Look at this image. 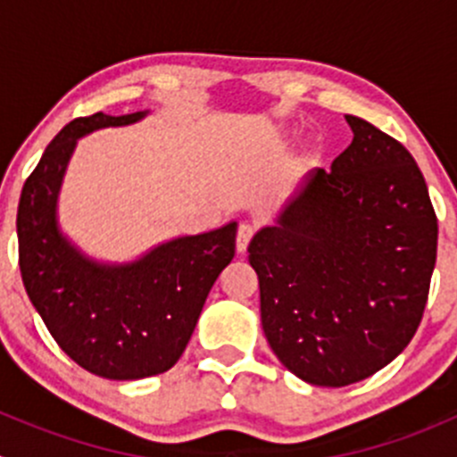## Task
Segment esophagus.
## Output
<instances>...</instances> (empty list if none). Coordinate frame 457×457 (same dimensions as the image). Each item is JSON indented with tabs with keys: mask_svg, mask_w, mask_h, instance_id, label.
Here are the masks:
<instances>
[{
	"mask_svg": "<svg viewBox=\"0 0 457 457\" xmlns=\"http://www.w3.org/2000/svg\"><path fill=\"white\" fill-rule=\"evenodd\" d=\"M252 237H254V225L252 223H241V228H238V234H237V250L241 252H247V245H250Z\"/></svg>",
	"mask_w": 457,
	"mask_h": 457,
	"instance_id": "obj_1",
	"label": "esophagus"
}]
</instances>
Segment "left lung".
Returning a JSON list of instances; mask_svg holds the SVG:
<instances>
[{"label": "left lung", "instance_id": "8db88e82", "mask_svg": "<svg viewBox=\"0 0 457 457\" xmlns=\"http://www.w3.org/2000/svg\"><path fill=\"white\" fill-rule=\"evenodd\" d=\"M353 141L303 177L250 265L271 352L316 386H347L411 343L436 267L437 219L407 147L345 114Z\"/></svg>", "mask_w": 457, "mask_h": 457}]
</instances>
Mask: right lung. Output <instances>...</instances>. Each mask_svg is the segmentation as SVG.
I'll return each instance as SVG.
<instances>
[{
    "label": "right lung",
    "mask_w": 457,
    "mask_h": 457,
    "mask_svg": "<svg viewBox=\"0 0 457 457\" xmlns=\"http://www.w3.org/2000/svg\"><path fill=\"white\" fill-rule=\"evenodd\" d=\"M147 114L96 112L68 123L24 183L17 210L20 270L32 307L77 365L108 380H141L174 367L237 247V220L170 238L126 262L96 261L63 234L59 192L77 141Z\"/></svg>",
    "instance_id": "right-lung-1"
}]
</instances>
